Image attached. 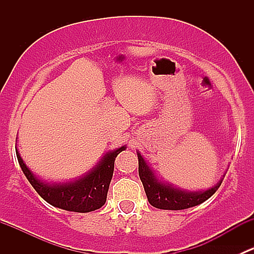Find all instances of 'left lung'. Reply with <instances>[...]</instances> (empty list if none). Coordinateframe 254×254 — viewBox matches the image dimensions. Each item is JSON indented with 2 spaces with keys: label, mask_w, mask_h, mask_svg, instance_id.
Listing matches in <instances>:
<instances>
[{
  "label": "left lung",
  "mask_w": 254,
  "mask_h": 254,
  "mask_svg": "<svg viewBox=\"0 0 254 254\" xmlns=\"http://www.w3.org/2000/svg\"><path fill=\"white\" fill-rule=\"evenodd\" d=\"M139 158V176L145 189L148 203L157 209L163 210H183L199 205L207 200L222 183L221 178L216 186L207 190L189 191L186 189L177 188L173 184L160 181L153 173L152 168L146 163L143 157L137 152Z\"/></svg>",
  "instance_id": "8db88e82"
}]
</instances>
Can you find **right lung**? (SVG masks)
<instances>
[{
	"instance_id": "right-lung-1",
	"label": "right lung",
	"mask_w": 254,
	"mask_h": 254,
	"mask_svg": "<svg viewBox=\"0 0 254 254\" xmlns=\"http://www.w3.org/2000/svg\"><path fill=\"white\" fill-rule=\"evenodd\" d=\"M125 148V146H122L117 150L109 151L86 175L66 183H48L42 181L27 167L17 150L16 153L24 176L45 201L67 211L89 212L106 204L115 157Z\"/></svg>"
}]
</instances>
